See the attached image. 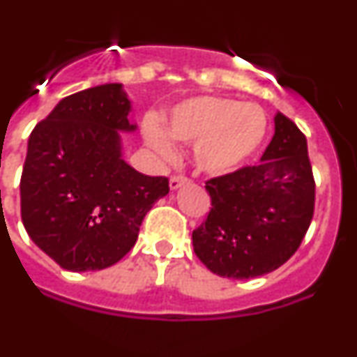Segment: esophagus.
<instances>
[{"label":"esophagus","mask_w":357,"mask_h":357,"mask_svg":"<svg viewBox=\"0 0 357 357\" xmlns=\"http://www.w3.org/2000/svg\"><path fill=\"white\" fill-rule=\"evenodd\" d=\"M186 183H190V181L185 178V176H172V178L169 179V186H171V190L181 188V186L186 185Z\"/></svg>","instance_id":"obj_1"}]
</instances>
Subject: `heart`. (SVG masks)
I'll return each instance as SVG.
<instances>
[{
    "label": "heart",
    "mask_w": 357,
    "mask_h": 357,
    "mask_svg": "<svg viewBox=\"0 0 357 357\" xmlns=\"http://www.w3.org/2000/svg\"><path fill=\"white\" fill-rule=\"evenodd\" d=\"M144 141L160 157H172V141L193 144V162L206 174H228L252 157L266 134L258 105L221 96H193L172 106L164 123L148 119Z\"/></svg>",
    "instance_id": "obj_1"
}]
</instances>
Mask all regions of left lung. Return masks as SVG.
Instances as JSON below:
<instances>
[{
  "instance_id": "8db88e82",
  "label": "left lung",
  "mask_w": 357,
  "mask_h": 357,
  "mask_svg": "<svg viewBox=\"0 0 357 357\" xmlns=\"http://www.w3.org/2000/svg\"><path fill=\"white\" fill-rule=\"evenodd\" d=\"M274 123L259 164L206 183L211 211L193 230V251L221 278L251 279L279 268L312 221L316 185L307 139L282 113Z\"/></svg>"
}]
</instances>
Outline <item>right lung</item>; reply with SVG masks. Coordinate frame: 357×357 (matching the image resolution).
<instances>
[{
    "instance_id": "1",
    "label": "right lung",
    "mask_w": 357,
    "mask_h": 357,
    "mask_svg": "<svg viewBox=\"0 0 357 357\" xmlns=\"http://www.w3.org/2000/svg\"><path fill=\"white\" fill-rule=\"evenodd\" d=\"M122 83L62 99L27 141L20 216L34 244L71 272L102 271L136 244L143 218L169 193L167 178L144 176L122 157L134 132Z\"/></svg>"
}]
</instances>
